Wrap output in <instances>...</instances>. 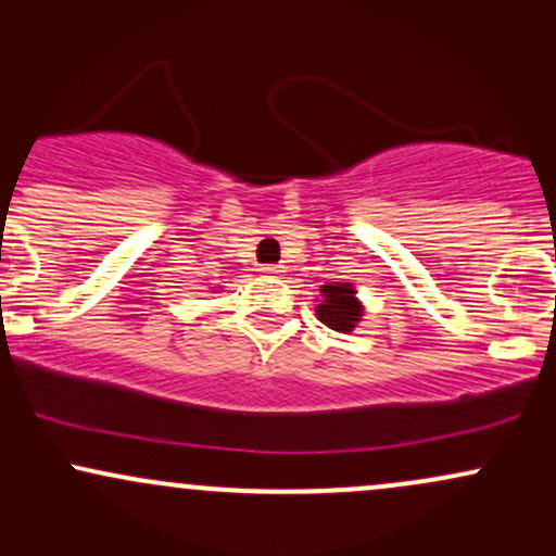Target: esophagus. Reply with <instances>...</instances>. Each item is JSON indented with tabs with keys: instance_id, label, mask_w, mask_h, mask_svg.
<instances>
[{
	"instance_id": "obj_1",
	"label": "esophagus",
	"mask_w": 556,
	"mask_h": 556,
	"mask_svg": "<svg viewBox=\"0 0 556 556\" xmlns=\"http://www.w3.org/2000/svg\"><path fill=\"white\" fill-rule=\"evenodd\" d=\"M261 274H266V277H279V274H282V266H261Z\"/></svg>"
}]
</instances>
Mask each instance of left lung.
<instances>
[{
    "mask_svg": "<svg viewBox=\"0 0 556 556\" xmlns=\"http://www.w3.org/2000/svg\"><path fill=\"white\" fill-rule=\"evenodd\" d=\"M318 292L321 295L316 298V318L329 329L348 334L366 316V305L353 282H327L318 287Z\"/></svg>",
    "mask_w": 556,
    "mask_h": 556,
    "instance_id": "1",
    "label": "left lung"
}]
</instances>
